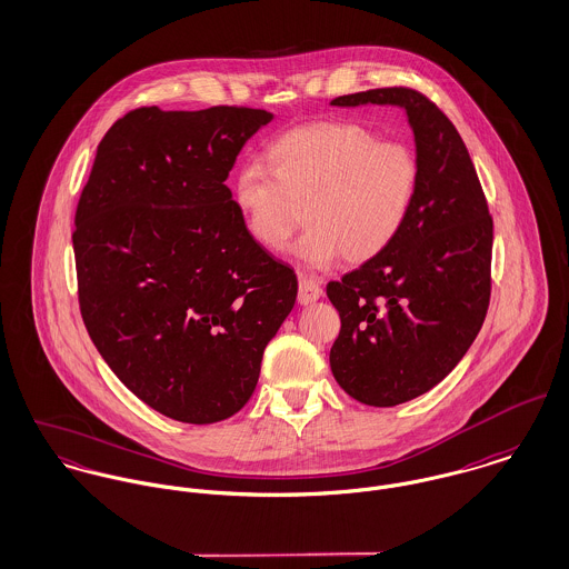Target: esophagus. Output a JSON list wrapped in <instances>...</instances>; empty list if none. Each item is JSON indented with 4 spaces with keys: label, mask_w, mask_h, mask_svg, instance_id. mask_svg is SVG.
I'll return each mask as SVG.
<instances>
[{
    "label": "esophagus",
    "mask_w": 569,
    "mask_h": 569,
    "mask_svg": "<svg viewBox=\"0 0 569 569\" xmlns=\"http://www.w3.org/2000/svg\"><path fill=\"white\" fill-rule=\"evenodd\" d=\"M321 296H323V289H321L312 278H307V276H302V278H300L298 302H300L302 307H309L312 302H317Z\"/></svg>",
    "instance_id": "34e87169"
}]
</instances>
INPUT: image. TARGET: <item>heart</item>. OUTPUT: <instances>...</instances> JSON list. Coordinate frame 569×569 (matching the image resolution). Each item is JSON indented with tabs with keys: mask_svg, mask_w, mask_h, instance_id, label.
Wrapping results in <instances>:
<instances>
[{
	"mask_svg": "<svg viewBox=\"0 0 569 569\" xmlns=\"http://www.w3.org/2000/svg\"><path fill=\"white\" fill-rule=\"evenodd\" d=\"M269 167L243 162L232 180L234 207L260 248L278 252L300 226L293 257L310 269L337 260L367 262L382 254L413 208L419 167L398 141L350 121H315L280 134Z\"/></svg>",
	"mask_w": 569,
	"mask_h": 569,
	"instance_id": "1",
	"label": "heart"
}]
</instances>
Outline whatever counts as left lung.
I'll list each match as a JSON object with an SVG mask.
<instances>
[{"mask_svg":"<svg viewBox=\"0 0 569 569\" xmlns=\"http://www.w3.org/2000/svg\"><path fill=\"white\" fill-rule=\"evenodd\" d=\"M330 103L398 106L413 132L419 184L405 228L326 291L341 317L335 380L367 407H396L439 385L480 332L493 221L461 134L421 93L393 87Z\"/></svg>","mask_w":569,"mask_h":569,"instance_id":"1","label":"left lung"}]
</instances>
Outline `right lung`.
I'll return each mask as SVG.
<instances>
[{
    "mask_svg": "<svg viewBox=\"0 0 569 569\" xmlns=\"http://www.w3.org/2000/svg\"><path fill=\"white\" fill-rule=\"evenodd\" d=\"M271 119L137 108L106 132L76 210L84 326L117 378L176 421L239 413L296 305V273L250 237L223 184Z\"/></svg>",
    "mask_w": 569,
    "mask_h": 569,
    "instance_id": "right-lung-1",
    "label": "right lung"
}]
</instances>
